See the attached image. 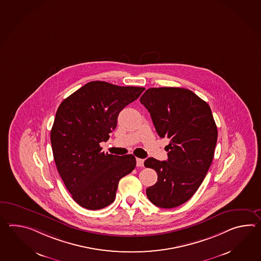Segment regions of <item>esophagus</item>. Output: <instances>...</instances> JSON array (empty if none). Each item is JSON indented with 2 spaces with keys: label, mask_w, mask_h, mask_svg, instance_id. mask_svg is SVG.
Wrapping results in <instances>:
<instances>
[{
  "label": "esophagus",
  "mask_w": 261,
  "mask_h": 261,
  "mask_svg": "<svg viewBox=\"0 0 261 261\" xmlns=\"http://www.w3.org/2000/svg\"><path fill=\"white\" fill-rule=\"evenodd\" d=\"M144 165V160L141 158H137V166L138 167H143Z\"/></svg>",
  "instance_id": "1"
}]
</instances>
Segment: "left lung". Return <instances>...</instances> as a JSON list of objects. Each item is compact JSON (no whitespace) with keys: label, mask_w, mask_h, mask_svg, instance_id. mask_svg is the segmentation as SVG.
Masks as SVG:
<instances>
[{"label":"left lung","mask_w":261,"mask_h":261,"mask_svg":"<svg viewBox=\"0 0 261 261\" xmlns=\"http://www.w3.org/2000/svg\"><path fill=\"white\" fill-rule=\"evenodd\" d=\"M139 100L158 136L169 139L167 161L150 157L144 162L158 175L147 197L160 208L178 207L197 192L213 162L218 133L212 110L184 88H150Z\"/></svg>","instance_id":"1"}]
</instances>
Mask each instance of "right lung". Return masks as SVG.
<instances>
[{"label":"right lung","instance_id":"right-lung-1","mask_svg":"<svg viewBox=\"0 0 261 261\" xmlns=\"http://www.w3.org/2000/svg\"><path fill=\"white\" fill-rule=\"evenodd\" d=\"M144 90L91 81L59 106L50 132L53 157L64 186L81 207L109 206L119 180L136 167L133 154L105 153L100 143L110 139L119 113Z\"/></svg>","mask_w":261,"mask_h":261}]
</instances>
